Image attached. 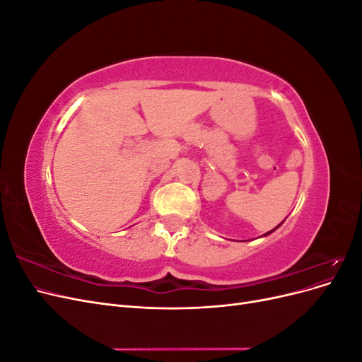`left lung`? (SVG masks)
<instances>
[{
	"instance_id": "8db88e82",
	"label": "left lung",
	"mask_w": 362,
	"mask_h": 362,
	"mask_svg": "<svg viewBox=\"0 0 362 362\" xmlns=\"http://www.w3.org/2000/svg\"><path fill=\"white\" fill-rule=\"evenodd\" d=\"M275 229H276V228H275ZM275 229H272V231H270V233H273V231H275ZM270 233H267V234H270ZM267 234H266V235H267Z\"/></svg>"
}]
</instances>
